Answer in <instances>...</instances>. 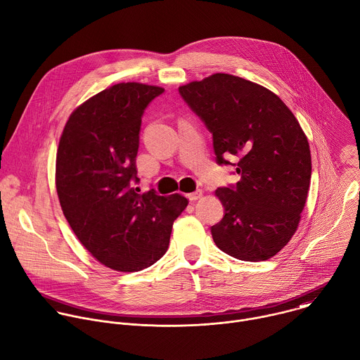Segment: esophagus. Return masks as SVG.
I'll return each mask as SVG.
<instances>
[{
	"label": "esophagus",
	"mask_w": 360,
	"mask_h": 360,
	"mask_svg": "<svg viewBox=\"0 0 360 360\" xmlns=\"http://www.w3.org/2000/svg\"><path fill=\"white\" fill-rule=\"evenodd\" d=\"M202 195H203V192H202L200 189H196L195 192L188 193V195H186V198H188L189 200H198V199H200V198H202Z\"/></svg>",
	"instance_id": "1"
}]
</instances>
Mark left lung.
<instances>
[{
    "label": "left lung",
    "instance_id": "obj_1",
    "mask_svg": "<svg viewBox=\"0 0 360 360\" xmlns=\"http://www.w3.org/2000/svg\"><path fill=\"white\" fill-rule=\"evenodd\" d=\"M179 94L212 133L216 162L240 175L216 189L224 216L210 227L213 242L238 260L271 259L291 240L309 191L311 151L298 120L269 89L227 73Z\"/></svg>",
    "mask_w": 360,
    "mask_h": 360
}]
</instances>
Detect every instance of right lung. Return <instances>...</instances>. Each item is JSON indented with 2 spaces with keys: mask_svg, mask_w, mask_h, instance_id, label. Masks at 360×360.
I'll return each mask as SVG.
<instances>
[{
  "mask_svg": "<svg viewBox=\"0 0 360 360\" xmlns=\"http://www.w3.org/2000/svg\"><path fill=\"white\" fill-rule=\"evenodd\" d=\"M162 87L114 84L69 117L56 154V191L80 243L101 264L133 273L168 250L174 220L188 206L179 193H139L136 158L141 117Z\"/></svg>",
  "mask_w": 360,
  "mask_h": 360,
  "instance_id": "right-lung-1",
  "label": "right lung"
}]
</instances>
